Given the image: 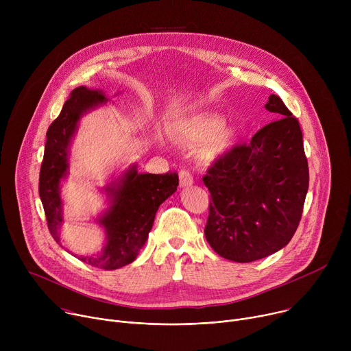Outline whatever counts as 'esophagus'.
Returning <instances> with one entry per match:
<instances>
[{"mask_svg":"<svg viewBox=\"0 0 351 351\" xmlns=\"http://www.w3.org/2000/svg\"><path fill=\"white\" fill-rule=\"evenodd\" d=\"M193 176L187 172V171H180L179 173V183H180V187H189L193 184Z\"/></svg>","mask_w":351,"mask_h":351,"instance_id":"1","label":"esophagus"}]
</instances>
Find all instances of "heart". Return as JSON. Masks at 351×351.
Segmentation results:
<instances>
[{
	"mask_svg": "<svg viewBox=\"0 0 351 351\" xmlns=\"http://www.w3.org/2000/svg\"><path fill=\"white\" fill-rule=\"evenodd\" d=\"M169 130L180 141L199 143V157L206 162H217L230 154L236 144V133L225 128V119L210 114H189L173 119Z\"/></svg>",
	"mask_w": 351,
	"mask_h": 351,
	"instance_id": "1",
	"label": "heart"
}]
</instances>
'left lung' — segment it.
<instances>
[{
  "label": "left lung",
  "instance_id": "8db88e82",
  "mask_svg": "<svg viewBox=\"0 0 351 351\" xmlns=\"http://www.w3.org/2000/svg\"><path fill=\"white\" fill-rule=\"evenodd\" d=\"M265 108L278 119L203 178L213 197L206 239L217 254L234 263L257 261L283 248L302 219L308 190L298 121L275 94Z\"/></svg>",
  "mask_w": 351,
  "mask_h": 351
}]
</instances>
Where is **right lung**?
I'll return each mask as SVG.
<instances>
[{
    "mask_svg": "<svg viewBox=\"0 0 351 351\" xmlns=\"http://www.w3.org/2000/svg\"><path fill=\"white\" fill-rule=\"evenodd\" d=\"M107 103L108 98L103 90L76 87L65 101L60 117L47 130L38 193L49 233L61 247L60 229L64 223L61 182L69 175L72 138L80 119ZM178 184V173H140L137 165L132 164L103 189L107 193L108 207L95 219L106 233L101 252L94 256H73L106 271L133 263L148 239L158 207L176 191Z\"/></svg>",
    "mask_w": 351,
    "mask_h": 351,
    "instance_id": "obj_1",
    "label": "right lung"
}]
</instances>
